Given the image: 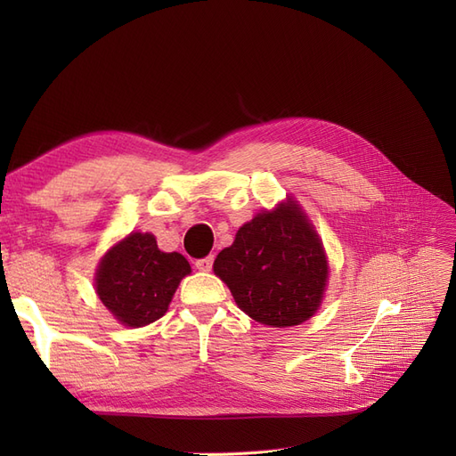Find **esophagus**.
Returning <instances> with one entry per match:
<instances>
[{
  "label": "esophagus",
  "instance_id": "obj_1",
  "mask_svg": "<svg viewBox=\"0 0 456 456\" xmlns=\"http://www.w3.org/2000/svg\"><path fill=\"white\" fill-rule=\"evenodd\" d=\"M213 260H215L213 255L205 256V258H200V260H196V268L201 270V272H209L213 268Z\"/></svg>",
  "mask_w": 456,
  "mask_h": 456
}]
</instances>
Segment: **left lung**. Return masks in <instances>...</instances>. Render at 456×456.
<instances>
[{"instance_id": "left-lung-1", "label": "left lung", "mask_w": 456, "mask_h": 456, "mask_svg": "<svg viewBox=\"0 0 456 456\" xmlns=\"http://www.w3.org/2000/svg\"><path fill=\"white\" fill-rule=\"evenodd\" d=\"M213 268L238 306L272 327L306 322L320 306L327 283L322 241L295 201L243 224Z\"/></svg>"}]
</instances>
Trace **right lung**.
I'll list each match as a JSON object with an SVG mask.
<instances>
[{
  "instance_id": "obj_1",
  "label": "right lung",
  "mask_w": 456,
  "mask_h": 456,
  "mask_svg": "<svg viewBox=\"0 0 456 456\" xmlns=\"http://www.w3.org/2000/svg\"><path fill=\"white\" fill-rule=\"evenodd\" d=\"M188 273L190 265L181 253H163L151 233L136 232L102 258L96 295L123 325L144 327L167 312Z\"/></svg>"
}]
</instances>
